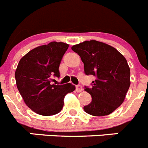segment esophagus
I'll use <instances>...</instances> for the list:
<instances>
[{"label": "esophagus", "mask_w": 148, "mask_h": 148, "mask_svg": "<svg viewBox=\"0 0 148 148\" xmlns=\"http://www.w3.org/2000/svg\"><path fill=\"white\" fill-rule=\"evenodd\" d=\"M83 87H82V86H80V85H77L76 86V91H77V92H83Z\"/></svg>", "instance_id": "34e87169"}]
</instances>
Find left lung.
<instances>
[{"instance_id": "left-lung-1", "label": "left lung", "mask_w": 148, "mask_h": 148, "mask_svg": "<svg viewBox=\"0 0 148 148\" xmlns=\"http://www.w3.org/2000/svg\"><path fill=\"white\" fill-rule=\"evenodd\" d=\"M84 64L86 75L95 76L92 88L85 87L92 101L83 107L94 116L110 115L124 102L130 86V70L127 60L115 47L95 40L71 47Z\"/></svg>"}]
</instances>
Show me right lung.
<instances>
[{
  "label": "right lung",
  "instance_id": "add662e5",
  "mask_svg": "<svg viewBox=\"0 0 148 148\" xmlns=\"http://www.w3.org/2000/svg\"><path fill=\"white\" fill-rule=\"evenodd\" d=\"M68 48V44L51 42L31 50L19 61L15 73L17 88L27 106L38 115L60 112L65 96L75 90L71 83H51L53 76L60 77L59 67Z\"/></svg>",
  "mask_w": 148,
  "mask_h": 148
}]
</instances>
